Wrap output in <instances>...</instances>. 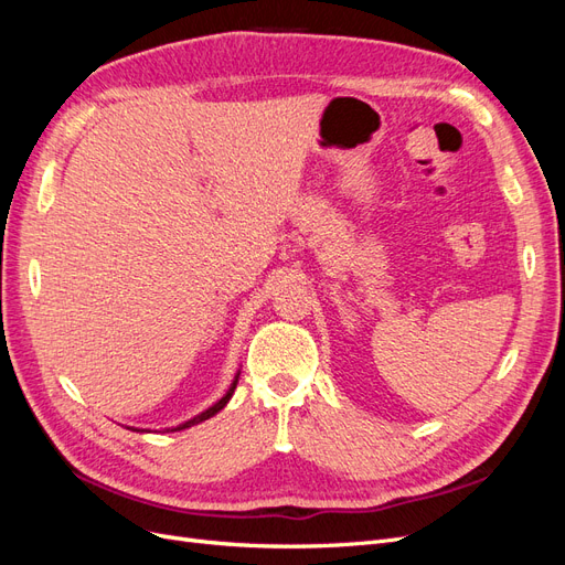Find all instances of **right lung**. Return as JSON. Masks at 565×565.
Here are the masks:
<instances>
[{"label":"right lung","mask_w":565,"mask_h":565,"mask_svg":"<svg viewBox=\"0 0 565 565\" xmlns=\"http://www.w3.org/2000/svg\"><path fill=\"white\" fill-rule=\"evenodd\" d=\"M237 377H241V372H235V380L231 382L228 391H226L224 396H221L214 405H210L207 409H202V413H200V415H195L193 419H188V422H183V424H179V426H172V429H164V431H183V429H191V426H195V424H200V422H204V419L214 417L216 413H221V409L226 407V403H228V401H231V396H233V391H235V386H237ZM131 431H139V429H131Z\"/></svg>","instance_id":"right-lung-1"}]
</instances>
